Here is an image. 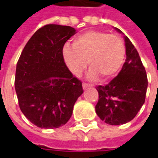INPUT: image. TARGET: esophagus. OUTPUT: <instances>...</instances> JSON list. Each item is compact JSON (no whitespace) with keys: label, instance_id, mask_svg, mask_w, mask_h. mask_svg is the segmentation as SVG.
I'll return each instance as SVG.
<instances>
[{"label":"esophagus","instance_id":"obj_1","mask_svg":"<svg viewBox=\"0 0 158 158\" xmlns=\"http://www.w3.org/2000/svg\"><path fill=\"white\" fill-rule=\"evenodd\" d=\"M83 89H87V88H89V87H91L92 86V85L91 84H87V83H83Z\"/></svg>","mask_w":158,"mask_h":158}]
</instances>
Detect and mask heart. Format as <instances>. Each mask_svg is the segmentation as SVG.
<instances>
[{"mask_svg": "<svg viewBox=\"0 0 158 158\" xmlns=\"http://www.w3.org/2000/svg\"><path fill=\"white\" fill-rule=\"evenodd\" d=\"M62 55L73 75H81L87 66L89 77L103 80L115 76L125 60L126 46L123 40L116 35L99 30H89L74 38L73 47L65 45Z\"/></svg>", "mask_w": 158, "mask_h": 158, "instance_id": "obj_1", "label": "heart"}]
</instances>
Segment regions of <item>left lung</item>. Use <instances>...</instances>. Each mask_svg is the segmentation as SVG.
Returning <instances> with one entry per match:
<instances>
[{
  "label": "left lung",
  "mask_w": 158,
  "mask_h": 158,
  "mask_svg": "<svg viewBox=\"0 0 158 158\" xmlns=\"http://www.w3.org/2000/svg\"><path fill=\"white\" fill-rule=\"evenodd\" d=\"M124 40L126 59L121 71L106 85L96 87L99 94L96 114L111 125L124 124L136 116L145 102L148 85L139 53L127 36Z\"/></svg>",
  "instance_id": "8db88e82"
}]
</instances>
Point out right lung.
Masks as SVG:
<instances>
[{
	"label": "right lung",
	"instance_id": "1",
	"mask_svg": "<svg viewBox=\"0 0 158 158\" xmlns=\"http://www.w3.org/2000/svg\"><path fill=\"white\" fill-rule=\"evenodd\" d=\"M75 31L70 26H43L27 42L17 63L14 85L19 107L41 129L64 125L84 92L82 82L69 71L62 55L64 44Z\"/></svg>",
	"mask_w": 158,
	"mask_h": 158
}]
</instances>
